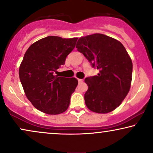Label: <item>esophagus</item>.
Returning <instances> with one entry per match:
<instances>
[{"label": "esophagus", "mask_w": 153, "mask_h": 153, "mask_svg": "<svg viewBox=\"0 0 153 153\" xmlns=\"http://www.w3.org/2000/svg\"><path fill=\"white\" fill-rule=\"evenodd\" d=\"M78 82L79 83H82L83 82V79H78Z\"/></svg>", "instance_id": "obj_1"}]
</instances>
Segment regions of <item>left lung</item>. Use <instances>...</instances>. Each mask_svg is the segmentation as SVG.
<instances>
[{"label": "left lung", "instance_id": "obj_1", "mask_svg": "<svg viewBox=\"0 0 153 153\" xmlns=\"http://www.w3.org/2000/svg\"><path fill=\"white\" fill-rule=\"evenodd\" d=\"M76 48L99 71L84 80L86 106L99 114L114 111L131 87L133 63L126 48L117 39L99 33L80 37Z\"/></svg>", "mask_w": 153, "mask_h": 153}]
</instances>
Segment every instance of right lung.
<instances>
[{
    "mask_svg": "<svg viewBox=\"0 0 153 153\" xmlns=\"http://www.w3.org/2000/svg\"><path fill=\"white\" fill-rule=\"evenodd\" d=\"M78 38L48 36L27 49L19 69V76L25 95L34 106L47 114L65 112L78 81L55 75L65 64Z\"/></svg>",
    "mask_w": 153,
    "mask_h": 153,
    "instance_id": "1",
    "label": "right lung"
}]
</instances>
